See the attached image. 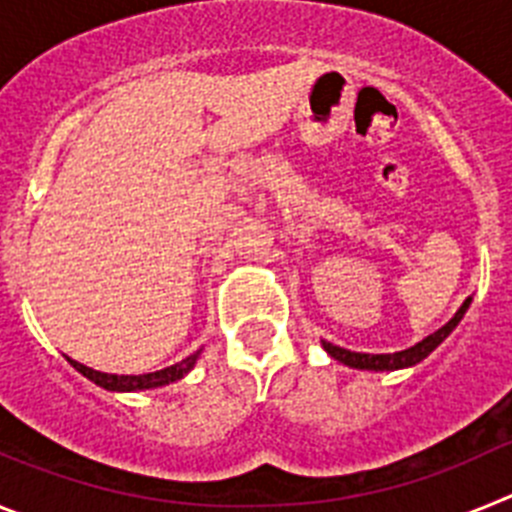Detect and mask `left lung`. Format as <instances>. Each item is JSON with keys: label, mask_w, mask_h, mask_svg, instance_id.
Listing matches in <instances>:
<instances>
[{"label": "left lung", "mask_w": 512, "mask_h": 512, "mask_svg": "<svg viewBox=\"0 0 512 512\" xmlns=\"http://www.w3.org/2000/svg\"><path fill=\"white\" fill-rule=\"evenodd\" d=\"M469 302H472V297H469V300L464 302L459 310H456L454 318L443 325V328H438L436 333H431L428 338H423L420 343H415V346L405 348V351H397V354H356V351L333 346V343H328V341H323V348L328 351L330 356H333V359H338L341 364H346V366H354V369H372V372H392V369H405V366H413V364H418V361H423L425 356L431 354L433 348L443 341V338L449 336L451 330L459 325V320L464 318V312H467Z\"/></svg>", "instance_id": "1"}]
</instances>
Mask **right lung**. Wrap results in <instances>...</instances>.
Listing matches in <instances>:
<instances>
[{
  "label": "right lung",
  "instance_id": "add662e5",
  "mask_svg": "<svg viewBox=\"0 0 512 512\" xmlns=\"http://www.w3.org/2000/svg\"><path fill=\"white\" fill-rule=\"evenodd\" d=\"M197 356H200V351H197V354H192V356H187V359L179 361V364L166 366V369H161V372L122 374V377H117V374L94 372V369H89V366L79 364V361H74V359H69V361H71V366H74L76 372H81L87 379H92L94 384H99V387H104V390L135 392V390H151V387H164V384L176 382V379H182L184 374H187L189 369H192V366H194Z\"/></svg>",
  "mask_w": 512,
  "mask_h": 512
}]
</instances>
